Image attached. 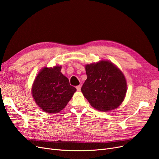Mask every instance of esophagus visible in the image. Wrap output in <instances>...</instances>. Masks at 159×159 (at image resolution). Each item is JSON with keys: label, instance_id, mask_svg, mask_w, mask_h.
Here are the masks:
<instances>
[{"label": "esophagus", "instance_id": "1", "mask_svg": "<svg viewBox=\"0 0 159 159\" xmlns=\"http://www.w3.org/2000/svg\"><path fill=\"white\" fill-rule=\"evenodd\" d=\"M76 89L77 90V91H80V89H81V87H80V85H78V86H76Z\"/></svg>", "mask_w": 159, "mask_h": 159}]
</instances>
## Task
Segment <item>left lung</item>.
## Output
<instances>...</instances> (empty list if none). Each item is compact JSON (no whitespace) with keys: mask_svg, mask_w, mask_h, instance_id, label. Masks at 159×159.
<instances>
[{"mask_svg":"<svg viewBox=\"0 0 159 159\" xmlns=\"http://www.w3.org/2000/svg\"><path fill=\"white\" fill-rule=\"evenodd\" d=\"M87 79L81 91L93 107L101 111L117 108L127 89L125 77L112 62L101 61L85 66Z\"/></svg>","mask_w":159,"mask_h":159,"instance_id":"8db88e82","label":"left lung"}]
</instances>
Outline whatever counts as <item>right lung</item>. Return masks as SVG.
Returning a JSON list of instances; mask_svg holds the SVG:
<instances>
[{"label": "right lung", "mask_w": 159, "mask_h": 159, "mask_svg": "<svg viewBox=\"0 0 159 159\" xmlns=\"http://www.w3.org/2000/svg\"><path fill=\"white\" fill-rule=\"evenodd\" d=\"M61 66L44 67L32 87L34 101L47 113H57L64 108L76 92L69 80L61 73Z\"/></svg>", "instance_id": "obj_1"}]
</instances>
